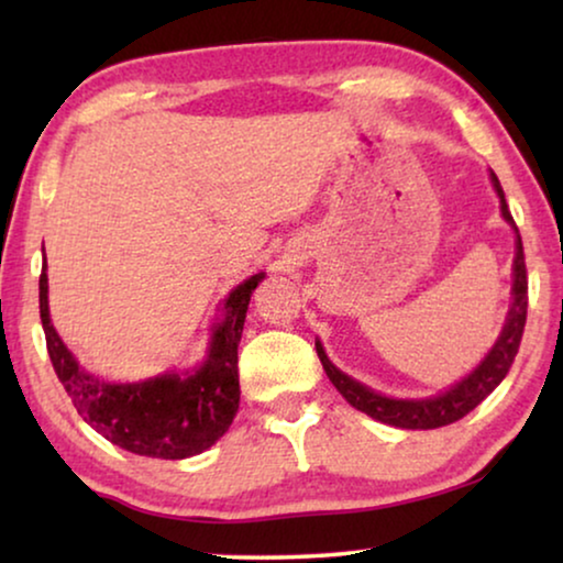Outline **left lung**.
Masks as SVG:
<instances>
[{
    "mask_svg": "<svg viewBox=\"0 0 563 563\" xmlns=\"http://www.w3.org/2000/svg\"><path fill=\"white\" fill-rule=\"evenodd\" d=\"M489 176L499 197L503 218L515 228V220L510 214V207L505 202V191L499 187V179L495 176V172ZM515 233H518V228H515ZM526 314H528V272H526V256H522V241L518 235V243H515V261H512V305H510V312H507L503 333H499L497 343L492 345V351L484 356L482 364L476 366L472 374L464 376V379L453 384L451 389H445L441 395L428 397V399L384 397L379 391L364 387V384L351 379L349 374H343L341 368L330 364V358L325 356V351H322L320 341L314 343V349H318L320 364L325 368L328 379L333 382V387L341 391L345 402L351 407L366 412L368 418L387 422V426H395V428L433 430V428L451 426V422L464 418V415L472 412L474 407L479 405L489 391H495L497 384L505 379L515 356H518L522 330H526Z\"/></svg>",
    "mask_w": 563,
    "mask_h": 563,
    "instance_id": "left-lung-1",
    "label": "left lung"
}]
</instances>
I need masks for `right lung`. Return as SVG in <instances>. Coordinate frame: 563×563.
<instances>
[{
    "label": "right lung",
    "mask_w": 563,
    "mask_h": 563,
    "mask_svg": "<svg viewBox=\"0 0 563 563\" xmlns=\"http://www.w3.org/2000/svg\"><path fill=\"white\" fill-rule=\"evenodd\" d=\"M264 272L230 291L225 318L212 330L207 361L191 374H164L148 382H99L60 341L48 312V274H41V320L45 345L76 412L107 441L137 456L189 459L225 435L241 402L238 343L253 289Z\"/></svg>",
    "instance_id": "add662e5"
}]
</instances>
